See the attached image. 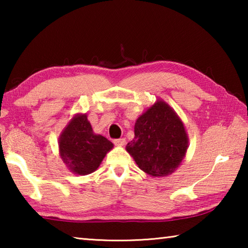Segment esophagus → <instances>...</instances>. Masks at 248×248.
Listing matches in <instances>:
<instances>
[{
  "label": "esophagus",
  "mask_w": 248,
  "mask_h": 248,
  "mask_svg": "<svg viewBox=\"0 0 248 248\" xmlns=\"http://www.w3.org/2000/svg\"><path fill=\"white\" fill-rule=\"evenodd\" d=\"M114 143L117 146H124L125 144V140L124 139H117V140H114Z\"/></svg>",
  "instance_id": "obj_1"
}]
</instances>
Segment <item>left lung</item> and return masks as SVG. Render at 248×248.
<instances>
[{
  "label": "left lung",
  "mask_w": 248,
  "mask_h": 248,
  "mask_svg": "<svg viewBox=\"0 0 248 248\" xmlns=\"http://www.w3.org/2000/svg\"><path fill=\"white\" fill-rule=\"evenodd\" d=\"M188 134L176 111L157 99L137 119L134 139L125 146L134 162L152 177H164L178 169L186 156Z\"/></svg>",
  "instance_id": "obj_1"
}]
</instances>
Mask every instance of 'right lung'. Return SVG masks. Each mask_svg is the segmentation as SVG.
<instances>
[{"instance_id":"1","label":"right lung","mask_w":248,"mask_h":248,"mask_svg":"<svg viewBox=\"0 0 248 248\" xmlns=\"http://www.w3.org/2000/svg\"><path fill=\"white\" fill-rule=\"evenodd\" d=\"M59 154L69 170L77 175H89L98 169L114 144L96 134L86 114H77L59 137Z\"/></svg>"}]
</instances>
